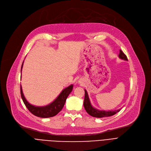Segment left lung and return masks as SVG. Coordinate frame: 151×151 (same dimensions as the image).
Wrapping results in <instances>:
<instances>
[{
  "label": "left lung",
  "instance_id": "8db88e82",
  "mask_svg": "<svg viewBox=\"0 0 151 151\" xmlns=\"http://www.w3.org/2000/svg\"><path fill=\"white\" fill-rule=\"evenodd\" d=\"M119 58L124 60H128L126 55L121 50H120V53L119 54ZM84 91H85V96H84V106L87 113L91 116H93L95 117H99V118L109 117V116L114 115L121 110V109H119L117 110H114V111H104V110L101 111V110H99L97 109L94 108L91 104L88 92H87L86 90H84Z\"/></svg>",
  "mask_w": 151,
  "mask_h": 151
}]
</instances>
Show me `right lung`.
<instances>
[{
	"label": "right lung",
	"mask_w": 151,
	"mask_h": 151,
	"mask_svg": "<svg viewBox=\"0 0 151 151\" xmlns=\"http://www.w3.org/2000/svg\"><path fill=\"white\" fill-rule=\"evenodd\" d=\"M22 65L23 62L21 66V73L22 71ZM73 88V84H71L67 87V88H65L64 89L62 90L61 93L59 94V96L55 99L51 104L44 106H35L30 104L26 99L24 96L21 86H20V91L22 101L24 102V104L26 105V106L27 107V108L29 109V111L32 114H33L34 115L37 117L47 118L53 117L58 114L60 111L63 106L65 105L66 99L68 97V95L71 93V91H72Z\"/></svg>",
	"instance_id": "right-lung-1"
}]
</instances>
